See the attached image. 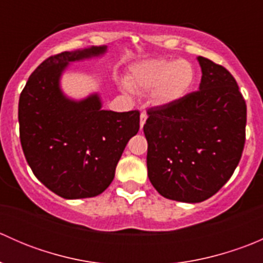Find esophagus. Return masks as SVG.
Instances as JSON below:
<instances>
[{
    "label": "esophagus",
    "mask_w": 263,
    "mask_h": 263,
    "mask_svg": "<svg viewBox=\"0 0 263 263\" xmlns=\"http://www.w3.org/2000/svg\"><path fill=\"white\" fill-rule=\"evenodd\" d=\"M146 119H147L146 112H141V115H140V126H141V128H142V127H144V124H145V122H146Z\"/></svg>",
    "instance_id": "esophagus-1"
}]
</instances>
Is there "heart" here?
I'll list each match as a JSON object with an SVG mask.
<instances>
[{
  "mask_svg": "<svg viewBox=\"0 0 263 263\" xmlns=\"http://www.w3.org/2000/svg\"><path fill=\"white\" fill-rule=\"evenodd\" d=\"M196 72L192 63L185 60L154 58L131 67L128 84L132 89L151 91L159 105H168L184 98L192 89Z\"/></svg>",
  "mask_w": 263,
  "mask_h": 263,
  "instance_id": "obj_1",
  "label": "heart"
}]
</instances>
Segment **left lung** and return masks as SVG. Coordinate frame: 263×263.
Listing matches in <instances>:
<instances>
[{"label": "left lung", "instance_id": "1", "mask_svg": "<svg viewBox=\"0 0 263 263\" xmlns=\"http://www.w3.org/2000/svg\"><path fill=\"white\" fill-rule=\"evenodd\" d=\"M198 91L147 110V176L163 197L197 203L234 173L246 141L247 105L222 66L197 57Z\"/></svg>", "mask_w": 263, "mask_h": 263}]
</instances>
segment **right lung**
Segmentation results:
<instances>
[{
  "instance_id": "1",
  "label": "right lung",
  "mask_w": 263,
  "mask_h": 263,
  "mask_svg": "<svg viewBox=\"0 0 263 263\" xmlns=\"http://www.w3.org/2000/svg\"><path fill=\"white\" fill-rule=\"evenodd\" d=\"M105 52V46H92L47 58L31 73L18 99L26 161L48 190L67 200L104 192L127 142L140 128L139 110H104L98 92L73 100L61 89L70 63Z\"/></svg>"
}]
</instances>
